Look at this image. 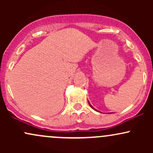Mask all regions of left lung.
<instances>
[{
	"label": "left lung",
	"mask_w": 153,
	"mask_h": 153,
	"mask_svg": "<svg viewBox=\"0 0 153 153\" xmlns=\"http://www.w3.org/2000/svg\"><path fill=\"white\" fill-rule=\"evenodd\" d=\"M88 103H89V105H90V106L91 107V108H93V109H94V110H95V111H96L99 112V111H98L97 109H96V108H94V107H93V106H92V105H91V103H90V102H89V101H88ZM108 114H110V113H108Z\"/></svg>",
	"instance_id": "obj_1"
}]
</instances>
